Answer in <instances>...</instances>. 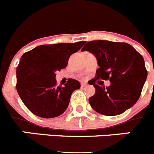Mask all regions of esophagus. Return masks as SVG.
<instances>
[{
	"label": "esophagus",
	"instance_id": "esophagus-1",
	"mask_svg": "<svg viewBox=\"0 0 154 154\" xmlns=\"http://www.w3.org/2000/svg\"><path fill=\"white\" fill-rule=\"evenodd\" d=\"M86 85H87V83H85V82H82L81 83L82 87H85V86H86Z\"/></svg>",
	"mask_w": 154,
	"mask_h": 154
}]
</instances>
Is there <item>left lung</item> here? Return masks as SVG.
<instances>
[{"label": "left lung", "instance_id": "1", "mask_svg": "<svg viewBox=\"0 0 154 154\" xmlns=\"http://www.w3.org/2000/svg\"><path fill=\"white\" fill-rule=\"evenodd\" d=\"M84 51L93 54L99 66L91 82L96 89L89 99L92 108L102 115L117 116L133 106L147 77L142 55L127 43L105 40L87 42ZM99 78L109 79L111 84L106 87L95 85Z\"/></svg>", "mask_w": 154, "mask_h": 154}]
</instances>
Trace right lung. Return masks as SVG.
<instances>
[{"label": "right lung", "mask_w": 154, "mask_h": 154, "mask_svg": "<svg viewBox=\"0 0 154 154\" xmlns=\"http://www.w3.org/2000/svg\"><path fill=\"white\" fill-rule=\"evenodd\" d=\"M85 43L43 45L21 56L16 70V89L32 113L48 119L58 116L66 110L72 94L81 85L77 80L69 79L65 86H58L55 72L65 69L69 57Z\"/></svg>", "instance_id": "right-lung-1"}]
</instances>
